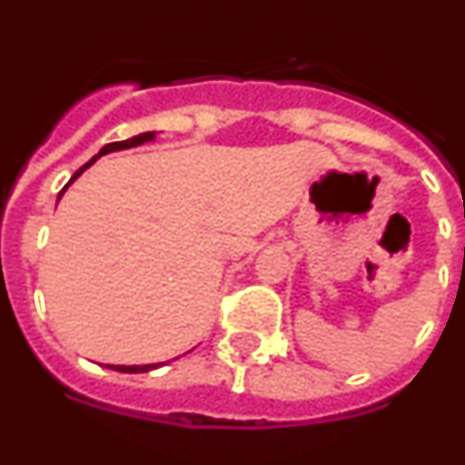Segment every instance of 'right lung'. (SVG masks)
I'll return each mask as SVG.
<instances>
[{
  "label": "right lung",
  "instance_id": "1",
  "mask_svg": "<svg viewBox=\"0 0 465 465\" xmlns=\"http://www.w3.org/2000/svg\"><path fill=\"white\" fill-rule=\"evenodd\" d=\"M153 139H155V133H142V134H137V137H133V139H125V142H111V143H106V146H102L100 153L94 155V158L90 160V163H85V165L81 167V170L72 176V182H74V179H76V176L81 174V172L88 170V167L93 165L94 160L100 158V155L111 153V151L133 149V146H139V143H146V142H153ZM72 182H69V183H72ZM69 183H67V186H69ZM67 186H64V188H67ZM64 188H63V193H64ZM63 193H60V195H63ZM158 365L160 363H151V365H111V371H118V372H149V371H155Z\"/></svg>",
  "mask_w": 465,
  "mask_h": 465
}]
</instances>
